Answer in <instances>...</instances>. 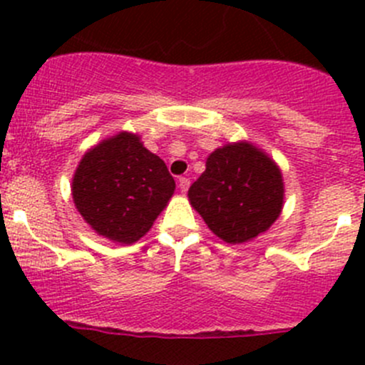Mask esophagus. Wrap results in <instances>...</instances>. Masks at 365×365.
Here are the masks:
<instances>
[{
	"label": "esophagus",
	"instance_id": "34e87169",
	"mask_svg": "<svg viewBox=\"0 0 365 365\" xmlns=\"http://www.w3.org/2000/svg\"><path fill=\"white\" fill-rule=\"evenodd\" d=\"M178 187H180V190H182V192H187V190H189V187H190V180L185 178V176H182V178L178 180Z\"/></svg>",
	"mask_w": 365,
	"mask_h": 365
}]
</instances>
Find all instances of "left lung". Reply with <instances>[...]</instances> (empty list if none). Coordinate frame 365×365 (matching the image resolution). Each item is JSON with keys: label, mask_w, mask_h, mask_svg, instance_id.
<instances>
[{"label": "left lung", "mask_w": 365, "mask_h": 365, "mask_svg": "<svg viewBox=\"0 0 365 365\" xmlns=\"http://www.w3.org/2000/svg\"><path fill=\"white\" fill-rule=\"evenodd\" d=\"M282 176L274 160L249 143L215 150L189 189L190 205L230 244L267 231L282 208Z\"/></svg>", "instance_id": "1"}]
</instances>
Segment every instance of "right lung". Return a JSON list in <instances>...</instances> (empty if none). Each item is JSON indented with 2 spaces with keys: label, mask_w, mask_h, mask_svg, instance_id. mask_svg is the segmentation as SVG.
<instances>
[{
  "label": "right lung",
  "mask_w": 365,
  "mask_h": 365,
  "mask_svg": "<svg viewBox=\"0 0 365 365\" xmlns=\"http://www.w3.org/2000/svg\"><path fill=\"white\" fill-rule=\"evenodd\" d=\"M175 190L164 160L134 134L114 135L91 148L72 182L76 208L102 237L134 244L152 227Z\"/></svg>",
  "instance_id": "1"
}]
</instances>
